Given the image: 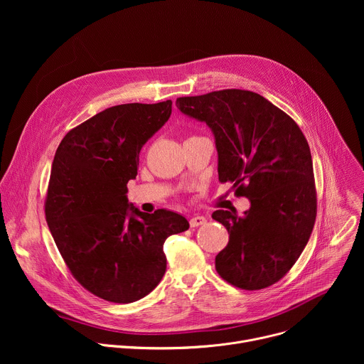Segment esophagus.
I'll list each match as a JSON object with an SVG mask.
<instances>
[{"mask_svg":"<svg viewBox=\"0 0 364 364\" xmlns=\"http://www.w3.org/2000/svg\"><path fill=\"white\" fill-rule=\"evenodd\" d=\"M205 222H207V219H205L204 216H193V218L190 219V226H191V228H198V226L204 225Z\"/></svg>","mask_w":364,"mask_h":364,"instance_id":"obj_1","label":"esophagus"}]
</instances>
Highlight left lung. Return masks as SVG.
<instances>
[{"label":"left lung","instance_id":"obj_1","mask_svg":"<svg viewBox=\"0 0 364 364\" xmlns=\"http://www.w3.org/2000/svg\"><path fill=\"white\" fill-rule=\"evenodd\" d=\"M177 108L215 134L219 181L250 200L243 216L216 210L229 232L216 256L218 274L233 287L264 289L298 261L317 216V190L308 142L296 122L264 96L223 89L183 96Z\"/></svg>","mask_w":364,"mask_h":364}]
</instances>
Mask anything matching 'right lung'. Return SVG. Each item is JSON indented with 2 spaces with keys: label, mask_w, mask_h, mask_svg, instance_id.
Wrapping results in <instances>:
<instances>
[{
  "label": "right lung",
  "mask_w": 364,
  "mask_h": 364,
  "mask_svg": "<svg viewBox=\"0 0 364 364\" xmlns=\"http://www.w3.org/2000/svg\"><path fill=\"white\" fill-rule=\"evenodd\" d=\"M171 107L166 100L102 111L65 135L51 164L44 201L50 233L73 278L109 302L129 304L157 287L167 268L166 239L188 229L178 213L148 215L127 198L139 151Z\"/></svg>",
  "instance_id": "add662e5"
}]
</instances>
